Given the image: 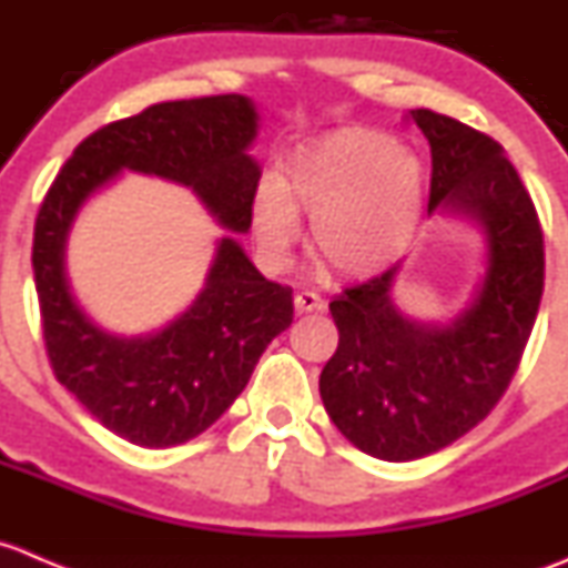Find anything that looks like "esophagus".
Instances as JSON below:
<instances>
[{
  "label": "esophagus",
  "mask_w": 568,
  "mask_h": 568,
  "mask_svg": "<svg viewBox=\"0 0 568 568\" xmlns=\"http://www.w3.org/2000/svg\"><path fill=\"white\" fill-rule=\"evenodd\" d=\"M323 308H325V301L317 295V292L303 290V292H297V295H295V312H297V314L323 312Z\"/></svg>",
  "instance_id": "34e87169"
}]
</instances>
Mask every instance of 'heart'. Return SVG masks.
I'll return each mask as SVG.
<instances>
[{"label":"heart","instance_id":"1","mask_svg":"<svg viewBox=\"0 0 568 568\" xmlns=\"http://www.w3.org/2000/svg\"><path fill=\"white\" fill-rule=\"evenodd\" d=\"M425 204L423 162L369 129H345L267 173L251 199V234L273 267L290 262L312 215V245L334 271L367 276L406 251Z\"/></svg>","mask_w":568,"mask_h":568}]
</instances>
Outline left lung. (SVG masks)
I'll return each instance as SVG.
<instances>
[{
    "label": "left lung",
    "mask_w": 568,
    "mask_h": 568,
    "mask_svg": "<svg viewBox=\"0 0 568 568\" xmlns=\"http://www.w3.org/2000/svg\"><path fill=\"white\" fill-rule=\"evenodd\" d=\"M412 121L430 143L428 212L475 217L488 267L473 306L450 325L397 312L389 290L400 265L328 303L339 345L320 373V397L342 436L384 462L430 456L491 414L544 292L541 223L503 145L434 110H412Z\"/></svg>",
    "instance_id": "obj_1"
}]
</instances>
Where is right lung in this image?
Listing matches in <instances>:
<instances>
[{
  "mask_svg": "<svg viewBox=\"0 0 568 568\" xmlns=\"http://www.w3.org/2000/svg\"><path fill=\"white\" fill-rule=\"evenodd\" d=\"M254 101L245 95L162 101L88 134L60 168L36 217L32 271L54 378L104 425L140 447L204 434L248 384L256 362L292 323V290L267 282L234 237L217 243L204 290L168 328L104 334L77 306L65 278V237L82 201L118 171L193 187L232 232L251 229L260 165Z\"/></svg>",
  "mask_w": 568,
  "mask_h": 568,
  "instance_id": "1",
  "label": "right lung"
}]
</instances>
